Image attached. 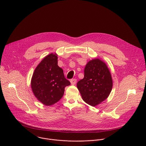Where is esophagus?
Segmentation results:
<instances>
[{
	"label": "esophagus",
	"instance_id": "obj_1",
	"mask_svg": "<svg viewBox=\"0 0 146 146\" xmlns=\"http://www.w3.org/2000/svg\"><path fill=\"white\" fill-rule=\"evenodd\" d=\"M77 82V80L76 78H73L72 80H70V82L72 85H74L76 84V83Z\"/></svg>",
	"mask_w": 146,
	"mask_h": 146
}]
</instances>
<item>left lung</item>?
<instances>
[{"mask_svg":"<svg viewBox=\"0 0 146 146\" xmlns=\"http://www.w3.org/2000/svg\"><path fill=\"white\" fill-rule=\"evenodd\" d=\"M77 87L83 100L92 106L106 99L112 90L113 80L105 62L99 59L89 61L84 69V77Z\"/></svg>","mask_w":146,"mask_h":146,"instance_id":"left-lung-1","label":"left lung"}]
</instances>
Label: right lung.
<instances>
[{
  "mask_svg": "<svg viewBox=\"0 0 146 146\" xmlns=\"http://www.w3.org/2000/svg\"><path fill=\"white\" fill-rule=\"evenodd\" d=\"M70 84L64 71L58 65L56 54L46 56L35 69L31 88L36 98L46 106H51L63 96L65 88Z\"/></svg>",
  "mask_w": 146,
  "mask_h": 146,
  "instance_id": "obj_1",
  "label": "right lung"
}]
</instances>
